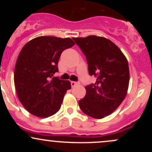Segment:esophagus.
<instances>
[{
  "label": "esophagus",
  "instance_id": "obj_1",
  "mask_svg": "<svg viewBox=\"0 0 152 152\" xmlns=\"http://www.w3.org/2000/svg\"><path fill=\"white\" fill-rule=\"evenodd\" d=\"M78 82H76V81H71V86L72 87H74L75 86H76V85L78 84Z\"/></svg>",
  "mask_w": 152,
  "mask_h": 152
}]
</instances>
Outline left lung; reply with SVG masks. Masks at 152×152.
<instances>
[{
    "label": "left lung",
    "mask_w": 152,
    "mask_h": 152,
    "mask_svg": "<svg viewBox=\"0 0 152 152\" xmlns=\"http://www.w3.org/2000/svg\"><path fill=\"white\" fill-rule=\"evenodd\" d=\"M86 56L88 73L95 83L85 87L86 96L78 101L84 114L102 118L113 113L126 96L129 82L127 59L112 41L96 36L73 38Z\"/></svg>",
    "instance_id": "1"
}]
</instances>
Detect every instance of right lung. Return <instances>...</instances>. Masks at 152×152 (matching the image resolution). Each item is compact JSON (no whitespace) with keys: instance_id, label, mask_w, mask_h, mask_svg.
Instances as JSON below:
<instances>
[{"instance_id":"1","label":"right lung","mask_w":152,"mask_h":152,"mask_svg":"<svg viewBox=\"0 0 152 152\" xmlns=\"http://www.w3.org/2000/svg\"><path fill=\"white\" fill-rule=\"evenodd\" d=\"M69 38L40 36L23 47L17 58L14 83L20 103L31 114L46 118L58 112L69 81L53 77L64 50L74 46Z\"/></svg>"}]
</instances>
